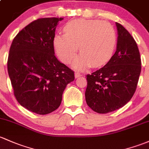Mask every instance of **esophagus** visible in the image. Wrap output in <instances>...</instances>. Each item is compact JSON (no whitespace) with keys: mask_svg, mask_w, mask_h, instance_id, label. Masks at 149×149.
I'll return each instance as SVG.
<instances>
[{"mask_svg":"<svg viewBox=\"0 0 149 149\" xmlns=\"http://www.w3.org/2000/svg\"><path fill=\"white\" fill-rule=\"evenodd\" d=\"M81 74H80V73L78 72H75V73H74L75 78H78V77H81Z\"/></svg>","mask_w":149,"mask_h":149,"instance_id":"34e87169","label":"esophagus"}]
</instances>
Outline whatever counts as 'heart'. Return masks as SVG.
<instances>
[{
	"mask_svg": "<svg viewBox=\"0 0 149 149\" xmlns=\"http://www.w3.org/2000/svg\"><path fill=\"white\" fill-rule=\"evenodd\" d=\"M65 34L56 35L54 47L59 58L70 63L76 55L79 46L81 55L73 67L84 70L92 65L99 67L112 57L116 45V33L112 25L100 20L77 19L64 27Z\"/></svg>",
	"mask_w": 149,
	"mask_h": 149,
	"instance_id": "1",
	"label": "heart"
}]
</instances>
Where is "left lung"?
Wrapping results in <instances>:
<instances>
[{
    "label": "left lung",
    "instance_id": "obj_1",
    "mask_svg": "<svg viewBox=\"0 0 149 149\" xmlns=\"http://www.w3.org/2000/svg\"><path fill=\"white\" fill-rule=\"evenodd\" d=\"M116 52L103 68L87 75L86 102L100 113L119 109L131 100L141 70L136 42L121 24L116 23Z\"/></svg>",
    "mask_w": 149,
    "mask_h": 149
}]
</instances>
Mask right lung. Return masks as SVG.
<instances>
[{"mask_svg":"<svg viewBox=\"0 0 149 149\" xmlns=\"http://www.w3.org/2000/svg\"><path fill=\"white\" fill-rule=\"evenodd\" d=\"M62 17L34 20L13 40L8 72L18 103L38 114H47L60 107L62 94L74 81V72L55 55L56 27Z\"/></svg>","mask_w":149,"mask_h":149,"instance_id":"right-lung-1","label":"right lung"}]
</instances>
